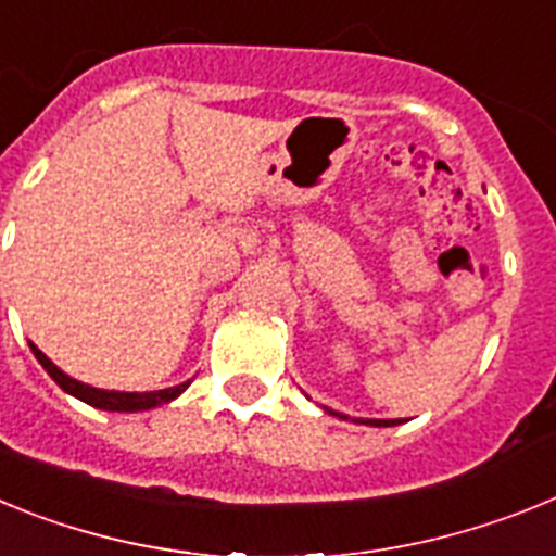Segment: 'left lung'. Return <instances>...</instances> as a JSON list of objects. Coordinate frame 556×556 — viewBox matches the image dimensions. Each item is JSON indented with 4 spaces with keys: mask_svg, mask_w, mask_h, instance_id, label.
Wrapping results in <instances>:
<instances>
[{
    "mask_svg": "<svg viewBox=\"0 0 556 556\" xmlns=\"http://www.w3.org/2000/svg\"><path fill=\"white\" fill-rule=\"evenodd\" d=\"M362 424H370V426H395L401 420H362Z\"/></svg>",
    "mask_w": 556,
    "mask_h": 556,
    "instance_id": "1",
    "label": "left lung"
}]
</instances>
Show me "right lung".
I'll return each instance as SVG.
<instances>
[{
    "mask_svg": "<svg viewBox=\"0 0 556 556\" xmlns=\"http://www.w3.org/2000/svg\"><path fill=\"white\" fill-rule=\"evenodd\" d=\"M29 348H33L36 358L43 365V370H47L49 376L55 378L61 390H66L68 395L80 397V401H86L88 406H97V409H108V412H144V409H152V406L169 404L172 397H178L180 392H184L186 387H189V381H186V384L169 387V390H155V392H111V390H97V387L80 384L77 378H68L66 372H63L61 367L52 365V362H49V358L43 356V353L38 351V348L33 345V342H29Z\"/></svg>",
    "mask_w": 556,
    "mask_h": 556,
    "instance_id": "right-lung-1",
    "label": "right lung"
}]
</instances>
